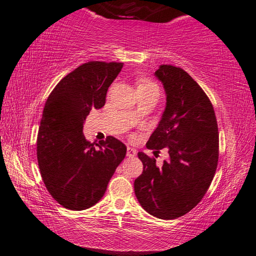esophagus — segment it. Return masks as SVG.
I'll return each mask as SVG.
<instances>
[{"instance_id":"34e87169","label":"esophagus","mask_w":256,"mask_h":256,"mask_svg":"<svg viewBox=\"0 0 256 256\" xmlns=\"http://www.w3.org/2000/svg\"><path fill=\"white\" fill-rule=\"evenodd\" d=\"M126 155H128V157H134L135 155H136V150L133 148H130V146H128Z\"/></svg>"}]
</instances>
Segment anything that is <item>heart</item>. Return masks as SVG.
Here are the masks:
<instances>
[{
    "instance_id": "b5f03b06",
    "label": "heart",
    "mask_w": 256,
    "mask_h": 256,
    "mask_svg": "<svg viewBox=\"0 0 256 256\" xmlns=\"http://www.w3.org/2000/svg\"><path fill=\"white\" fill-rule=\"evenodd\" d=\"M138 89H153L158 91V86H157L155 82H153L150 79L148 78H142L138 80Z\"/></svg>"
}]
</instances>
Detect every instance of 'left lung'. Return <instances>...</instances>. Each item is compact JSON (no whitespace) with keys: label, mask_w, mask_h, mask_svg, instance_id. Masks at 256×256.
Here are the masks:
<instances>
[{"label":"left lung","mask_w":256,"mask_h":256,"mask_svg":"<svg viewBox=\"0 0 256 256\" xmlns=\"http://www.w3.org/2000/svg\"><path fill=\"white\" fill-rule=\"evenodd\" d=\"M166 91V108L146 148L154 154L167 148L170 160L158 167L138 152L143 172L134 182L143 209L172 220L194 209L208 192L218 166L219 132L214 106L184 69L162 64L155 72Z\"/></svg>","instance_id":"8db88e82"}]
</instances>
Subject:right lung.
<instances>
[{"label": "right lung", "instance_id": "obj_1", "mask_svg": "<svg viewBox=\"0 0 256 256\" xmlns=\"http://www.w3.org/2000/svg\"><path fill=\"white\" fill-rule=\"evenodd\" d=\"M122 62H88L64 77L48 96L37 135V162L48 192L69 210H84L104 194L126 146L113 136L99 144L82 133L92 108L106 103Z\"/></svg>", "mask_w": 256, "mask_h": 256}]
</instances>
